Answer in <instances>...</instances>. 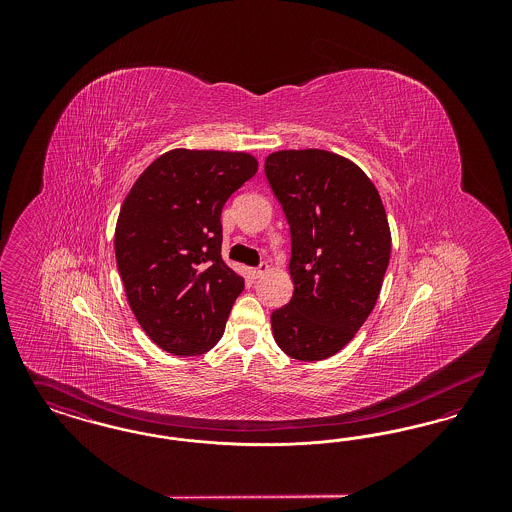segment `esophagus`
<instances>
[{"label": "esophagus", "mask_w": 512, "mask_h": 512, "mask_svg": "<svg viewBox=\"0 0 512 512\" xmlns=\"http://www.w3.org/2000/svg\"><path fill=\"white\" fill-rule=\"evenodd\" d=\"M268 270H270V267H268L267 263H261L259 267L251 268V276H253V278H261Z\"/></svg>", "instance_id": "1"}]
</instances>
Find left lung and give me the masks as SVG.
Returning a JSON list of instances; mask_svg holds the SVG:
<instances>
[{"instance_id": "obj_1", "label": "left lung", "mask_w": 512, "mask_h": 512, "mask_svg": "<svg viewBox=\"0 0 512 512\" xmlns=\"http://www.w3.org/2000/svg\"><path fill=\"white\" fill-rule=\"evenodd\" d=\"M265 172L292 232L293 297L272 313V334L293 359L322 361L378 301L391 253L386 209L365 172L326 149L274 151Z\"/></svg>"}]
</instances>
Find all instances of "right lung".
<instances>
[{"mask_svg":"<svg viewBox=\"0 0 512 512\" xmlns=\"http://www.w3.org/2000/svg\"><path fill=\"white\" fill-rule=\"evenodd\" d=\"M259 169L245 151L176 147L122 201L115 257L128 305L155 345L194 357L219 343L244 290L220 257L226 199Z\"/></svg>","mask_w":512,"mask_h":512,"instance_id":"1","label":"right lung"}]
</instances>
